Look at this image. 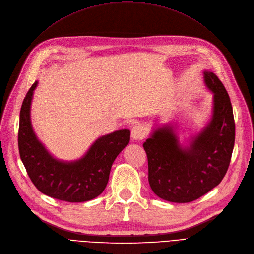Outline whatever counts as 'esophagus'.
Instances as JSON below:
<instances>
[{
  "label": "esophagus",
  "mask_w": 254,
  "mask_h": 254,
  "mask_svg": "<svg viewBox=\"0 0 254 254\" xmlns=\"http://www.w3.org/2000/svg\"><path fill=\"white\" fill-rule=\"evenodd\" d=\"M146 134H147L146 128H144L143 125H140V124L134 125L133 128H132V130H131L132 137H133L136 140L143 139L144 137H146Z\"/></svg>",
  "instance_id": "obj_1"
}]
</instances>
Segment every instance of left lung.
<instances>
[{"label": "left lung", "instance_id": "8db88e82", "mask_svg": "<svg viewBox=\"0 0 254 254\" xmlns=\"http://www.w3.org/2000/svg\"><path fill=\"white\" fill-rule=\"evenodd\" d=\"M203 74L214 93V113L190 148H181L170 125L157 128L143 143L150 186L167 201L190 202L204 195L221 182L231 163L235 144L231 99L218 76L210 71Z\"/></svg>", "mask_w": 254, "mask_h": 254}]
</instances>
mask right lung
Listing matches in <instances>:
<instances>
[{
  "label": "right lung",
  "mask_w": 254,
  "mask_h": 254,
  "mask_svg": "<svg viewBox=\"0 0 254 254\" xmlns=\"http://www.w3.org/2000/svg\"><path fill=\"white\" fill-rule=\"evenodd\" d=\"M35 81L23 99L18 128L20 159L35 185L43 194L69 202L88 201L105 189L112 165L130 140L127 129L115 131L96 140L81 159L62 162L55 159L36 137L30 108Z\"/></svg>",
  "instance_id": "obj_1"
}]
</instances>
